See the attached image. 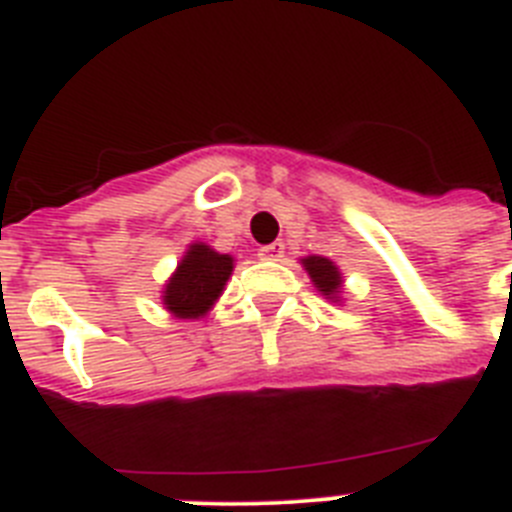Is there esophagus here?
Wrapping results in <instances>:
<instances>
[{"label":"esophagus","mask_w":512,"mask_h":512,"mask_svg":"<svg viewBox=\"0 0 512 512\" xmlns=\"http://www.w3.org/2000/svg\"><path fill=\"white\" fill-rule=\"evenodd\" d=\"M284 256V243H269V246L259 248V259L264 261H279Z\"/></svg>","instance_id":"34e87169"}]
</instances>
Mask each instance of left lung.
I'll return each mask as SVG.
<instances>
[{
	"label": "left lung",
	"instance_id": "obj_1",
	"mask_svg": "<svg viewBox=\"0 0 512 512\" xmlns=\"http://www.w3.org/2000/svg\"><path fill=\"white\" fill-rule=\"evenodd\" d=\"M302 264H305L307 274H310L315 287H318L323 295H338V289H341V274H338V269L333 266V261L323 259V256H310V259H305Z\"/></svg>",
	"mask_w": 512,
	"mask_h": 512
}]
</instances>
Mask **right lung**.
Wrapping results in <instances>:
<instances>
[{"instance_id": "1", "label": "right lung", "mask_w": 512, "mask_h": 512, "mask_svg": "<svg viewBox=\"0 0 512 512\" xmlns=\"http://www.w3.org/2000/svg\"><path fill=\"white\" fill-rule=\"evenodd\" d=\"M233 271V259L215 253L210 246L194 243L182 259L171 282L166 284L164 305L176 318H200L220 297Z\"/></svg>"}]
</instances>
